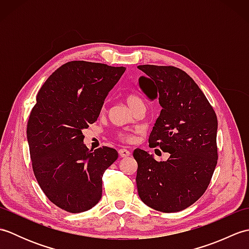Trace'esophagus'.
<instances>
[{"label": "esophagus", "mask_w": 249, "mask_h": 249, "mask_svg": "<svg viewBox=\"0 0 249 249\" xmlns=\"http://www.w3.org/2000/svg\"><path fill=\"white\" fill-rule=\"evenodd\" d=\"M119 154L121 157H128L130 155V152L126 149H121L119 151Z\"/></svg>", "instance_id": "obj_1"}]
</instances>
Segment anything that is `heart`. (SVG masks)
Segmentation results:
<instances>
[{"label":"heart","mask_w":249,"mask_h":249,"mask_svg":"<svg viewBox=\"0 0 249 249\" xmlns=\"http://www.w3.org/2000/svg\"><path fill=\"white\" fill-rule=\"evenodd\" d=\"M127 103H128V105L130 106V107L133 108V107H135L136 105H138V104H140L142 102L138 97L134 96V95H129V96H127ZM119 137H120V139L124 140V141H131V140H133V136H131L130 134L121 133V134H119Z\"/></svg>","instance_id":"heart-1"}]
</instances>
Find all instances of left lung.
<instances>
[{
	"mask_svg": "<svg viewBox=\"0 0 249 249\" xmlns=\"http://www.w3.org/2000/svg\"><path fill=\"white\" fill-rule=\"evenodd\" d=\"M139 87L160 114L149 137L151 147L168 152L166 161L136 149L140 199L156 211L174 213L195 203L208 188L217 163V116L192 77L174 66L139 65Z\"/></svg>",
	"mask_w": 249,
	"mask_h": 249,
	"instance_id": "1",
	"label": "left lung"
}]
</instances>
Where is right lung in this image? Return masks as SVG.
Returning a JSON list of instances; mask_svg holds the SVG:
<instances>
[{
  "instance_id": "1",
  "label": "right lung",
  "mask_w": 249,
  "mask_h": 249,
  "mask_svg": "<svg viewBox=\"0 0 249 249\" xmlns=\"http://www.w3.org/2000/svg\"><path fill=\"white\" fill-rule=\"evenodd\" d=\"M125 70L71 61L57 68L37 94L26 128L32 167L48 199L70 213L99 202L103 174L119 157L108 146L89 150L82 130L97 121Z\"/></svg>"
}]
</instances>
